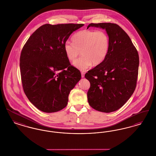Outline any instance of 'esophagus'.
<instances>
[{
	"mask_svg": "<svg viewBox=\"0 0 156 156\" xmlns=\"http://www.w3.org/2000/svg\"><path fill=\"white\" fill-rule=\"evenodd\" d=\"M84 76H85V73H84L83 71H82V72H81L82 78H83V77H84Z\"/></svg>",
	"mask_w": 156,
	"mask_h": 156,
	"instance_id": "obj_1",
	"label": "esophagus"
}]
</instances>
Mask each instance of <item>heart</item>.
I'll list each match as a JSON object with an SVG mask.
<instances>
[{
    "mask_svg": "<svg viewBox=\"0 0 156 156\" xmlns=\"http://www.w3.org/2000/svg\"><path fill=\"white\" fill-rule=\"evenodd\" d=\"M72 40L73 43H65L64 51L70 61H74L82 53V57L73 64L81 70L88 68L92 64L97 66L101 64L109 51L110 38L103 30H81L75 34Z\"/></svg>",
    "mask_w": 156,
    "mask_h": 156,
    "instance_id": "1",
    "label": "heart"
}]
</instances>
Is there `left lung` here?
<instances>
[{
  "mask_svg": "<svg viewBox=\"0 0 156 156\" xmlns=\"http://www.w3.org/2000/svg\"><path fill=\"white\" fill-rule=\"evenodd\" d=\"M105 29L110 48L104 61L85 75L89 80L87 92L89 105L98 111L109 113L122 107L133 94L138 76L137 50L126 32L111 23H90Z\"/></svg>",
  "mask_w": 156,
  "mask_h": 156,
  "instance_id": "8db88e82",
  "label": "left lung"
}]
</instances>
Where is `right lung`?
I'll return each mask as SVG.
<instances>
[{
  "mask_svg": "<svg viewBox=\"0 0 156 156\" xmlns=\"http://www.w3.org/2000/svg\"><path fill=\"white\" fill-rule=\"evenodd\" d=\"M83 24H45L24 45L20 57L23 90L40 111L52 113L64 109L68 95L81 74L73 67L64 46L73 31Z\"/></svg>",
  "mask_w": 156,
  "mask_h": 156,
  "instance_id": "add662e5",
  "label": "right lung"
}]
</instances>
